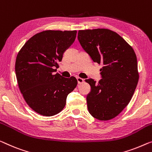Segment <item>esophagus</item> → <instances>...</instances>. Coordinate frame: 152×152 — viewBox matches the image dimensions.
<instances>
[{
	"label": "esophagus",
	"mask_w": 152,
	"mask_h": 152,
	"mask_svg": "<svg viewBox=\"0 0 152 152\" xmlns=\"http://www.w3.org/2000/svg\"><path fill=\"white\" fill-rule=\"evenodd\" d=\"M77 81H78V84H81L84 82V79L80 78V77H78V78H77Z\"/></svg>",
	"instance_id": "34e87169"
}]
</instances>
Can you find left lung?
<instances>
[{
  "mask_svg": "<svg viewBox=\"0 0 152 152\" xmlns=\"http://www.w3.org/2000/svg\"><path fill=\"white\" fill-rule=\"evenodd\" d=\"M78 39L93 61L102 64V78L86 80L91 86L88 110L102 121L117 116L130 102L139 81L137 56L121 36L106 28L79 31Z\"/></svg>",
  "mask_w": 152,
  "mask_h": 152,
  "instance_id": "obj_1",
  "label": "left lung"
}]
</instances>
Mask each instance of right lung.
Instances as JSON below:
<instances>
[{"label":"right lung","instance_id":"obj_1","mask_svg":"<svg viewBox=\"0 0 152 152\" xmlns=\"http://www.w3.org/2000/svg\"><path fill=\"white\" fill-rule=\"evenodd\" d=\"M76 33L42 31L27 41L17 55L15 70L20 91L27 104L44 116L61 111L67 95L78 83L75 77L64 78L54 73Z\"/></svg>","mask_w":152,"mask_h":152}]
</instances>
